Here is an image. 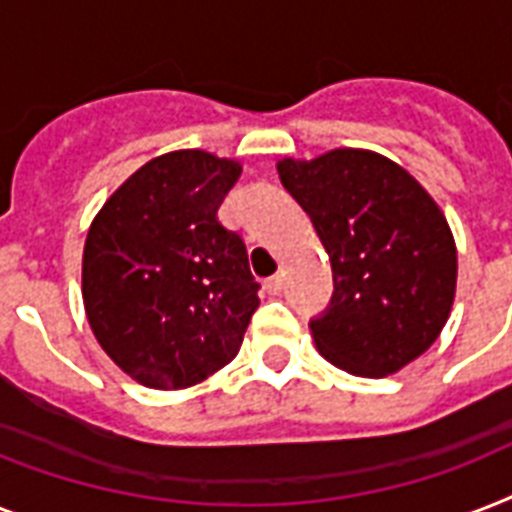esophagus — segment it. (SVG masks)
Wrapping results in <instances>:
<instances>
[{
  "label": "esophagus",
  "mask_w": 512,
  "mask_h": 512,
  "mask_svg": "<svg viewBox=\"0 0 512 512\" xmlns=\"http://www.w3.org/2000/svg\"><path fill=\"white\" fill-rule=\"evenodd\" d=\"M263 287H265V292H268V295H279L284 284H281V276H271V279H265Z\"/></svg>",
  "instance_id": "34e87169"
}]
</instances>
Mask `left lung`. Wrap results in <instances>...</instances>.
Here are the masks:
<instances>
[{"instance_id": "1", "label": "left lung", "mask_w": 512, "mask_h": 512, "mask_svg": "<svg viewBox=\"0 0 512 512\" xmlns=\"http://www.w3.org/2000/svg\"><path fill=\"white\" fill-rule=\"evenodd\" d=\"M335 273L311 321L316 348L356 377H388L438 340L457 292V244L433 196L401 164L364 148L281 159Z\"/></svg>"}]
</instances>
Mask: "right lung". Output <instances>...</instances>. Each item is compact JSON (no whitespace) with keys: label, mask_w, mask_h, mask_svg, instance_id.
Here are the masks:
<instances>
[{"label":"right lung","mask_w":512,"mask_h":512,"mask_svg":"<svg viewBox=\"0 0 512 512\" xmlns=\"http://www.w3.org/2000/svg\"><path fill=\"white\" fill-rule=\"evenodd\" d=\"M239 175L236 159L170 151L92 217L84 313L108 358L146 388H191L223 369L260 305L244 241L217 220Z\"/></svg>","instance_id":"obj_1"}]
</instances>
